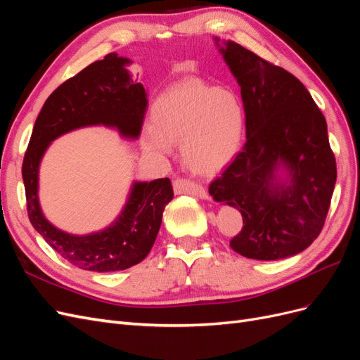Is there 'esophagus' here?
<instances>
[{"label": "esophagus", "mask_w": 360, "mask_h": 360, "mask_svg": "<svg viewBox=\"0 0 360 360\" xmlns=\"http://www.w3.org/2000/svg\"><path fill=\"white\" fill-rule=\"evenodd\" d=\"M172 186L176 193H189V195H193V197H200L204 200L209 198V192H207L202 186H200V184L193 183L188 179H180V177L176 179L172 183Z\"/></svg>", "instance_id": "esophagus-1"}]
</instances>
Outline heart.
<instances>
[{
    "label": "heart",
    "mask_w": 360,
    "mask_h": 360,
    "mask_svg": "<svg viewBox=\"0 0 360 360\" xmlns=\"http://www.w3.org/2000/svg\"><path fill=\"white\" fill-rule=\"evenodd\" d=\"M153 126L144 134L150 151L168 153L181 143V156L197 172H214L240 148L245 111L238 97L228 90L186 81L163 93L151 111Z\"/></svg>",
    "instance_id": "obj_1"
}]
</instances>
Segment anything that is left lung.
<instances>
[{"label":"left lung","instance_id":"left-lung-1","mask_svg":"<svg viewBox=\"0 0 360 360\" xmlns=\"http://www.w3.org/2000/svg\"><path fill=\"white\" fill-rule=\"evenodd\" d=\"M222 53L242 89L246 143L209 192L243 216L230 240L237 254L263 261L296 255L321 233L336 181L326 118L285 69L233 40ZM279 162L290 172L285 187L274 180Z\"/></svg>","mask_w":360,"mask_h":360}]
</instances>
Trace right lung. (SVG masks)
<instances>
[{"mask_svg":"<svg viewBox=\"0 0 360 360\" xmlns=\"http://www.w3.org/2000/svg\"><path fill=\"white\" fill-rule=\"evenodd\" d=\"M129 60L108 53L64 81L43 105L24 156L22 177L31 225L48 245L73 266L91 271H117L143 261L153 248L162 213L172 200L169 179L135 183L118 219L102 233L70 236L52 226L37 200L40 159L57 136L82 126H115L136 138L147 111L144 86L124 69Z\"/></svg>","mask_w":360,"mask_h":360,"instance_id":"obj_1","label":"right lung"}]
</instances>
